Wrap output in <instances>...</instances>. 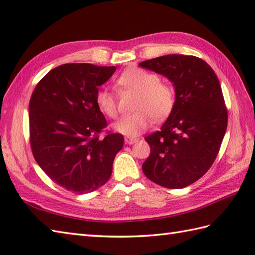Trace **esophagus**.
<instances>
[{"label":"esophagus","instance_id":"1","mask_svg":"<svg viewBox=\"0 0 255 255\" xmlns=\"http://www.w3.org/2000/svg\"><path fill=\"white\" fill-rule=\"evenodd\" d=\"M138 139L137 138H131V137H125V143L127 144H132L134 142H137Z\"/></svg>","mask_w":255,"mask_h":255}]
</instances>
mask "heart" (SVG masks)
<instances>
[{"mask_svg": "<svg viewBox=\"0 0 255 255\" xmlns=\"http://www.w3.org/2000/svg\"><path fill=\"white\" fill-rule=\"evenodd\" d=\"M123 89L138 93L133 110L136 113L125 116L116 125L115 129L128 136H137L149 127L151 118L162 122L170 116L175 107L176 94L172 85L161 82L156 73L141 68L125 70L117 79ZM95 103L102 113L111 118H117L118 104L115 94L106 88L96 92Z\"/></svg>", "mask_w": 255, "mask_h": 255, "instance_id": "obj_1", "label": "heart"}]
</instances>
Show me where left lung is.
I'll use <instances>...</instances> for the list:
<instances>
[{
  "instance_id": "obj_1",
  "label": "left lung",
  "mask_w": 255,
  "mask_h": 255,
  "mask_svg": "<svg viewBox=\"0 0 255 255\" xmlns=\"http://www.w3.org/2000/svg\"><path fill=\"white\" fill-rule=\"evenodd\" d=\"M139 66L163 74L175 88V107L161 130L144 139L150 155L142 164L150 181L183 188L199 180L217 158L228 124L219 80L195 56L166 55Z\"/></svg>"
}]
</instances>
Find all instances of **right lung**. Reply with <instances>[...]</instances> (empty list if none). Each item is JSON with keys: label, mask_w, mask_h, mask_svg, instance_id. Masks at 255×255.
<instances>
[{"label": "right lung", "mask_w": 255, "mask_h": 255, "mask_svg": "<svg viewBox=\"0 0 255 255\" xmlns=\"http://www.w3.org/2000/svg\"><path fill=\"white\" fill-rule=\"evenodd\" d=\"M115 70L91 63L61 64L31 94L32 155L50 180L67 191L85 194L104 185L124 145L122 133L104 130L107 122L95 103L99 86Z\"/></svg>", "instance_id": "1"}]
</instances>
